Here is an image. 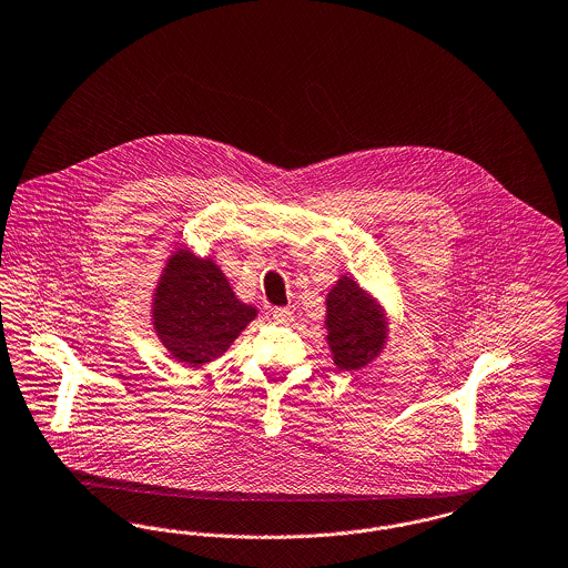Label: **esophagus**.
<instances>
[{
    "instance_id": "esophagus-1",
    "label": "esophagus",
    "mask_w": 568,
    "mask_h": 568,
    "mask_svg": "<svg viewBox=\"0 0 568 568\" xmlns=\"http://www.w3.org/2000/svg\"><path fill=\"white\" fill-rule=\"evenodd\" d=\"M272 320H274L276 324H290V322L294 320V313H292V308H287V306H278V308L272 311Z\"/></svg>"
}]
</instances>
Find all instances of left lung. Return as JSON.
Returning <instances> with one entry per match:
<instances>
[{
	"mask_svg": "<svg viewBox=\"0 0 568 568\" xmlns=\"http://www.w3.org/2000/svg\"><path fill=\"white\" fill-rule=\"evenodd\" d=\"M326 328L334 365L345 371L365 367L386 341V322L377 304L356 281L343 276L326 298Z\"/></svg>",
	"mask_w": 568,
	"mask_h": 568,
	"instance_id": "obj_1",
	"label": "left lung"
}]
</instances>
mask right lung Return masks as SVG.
<instances>
[{
    "instance_id": "right-lung-1",
    "label": "right lung",
    "mask_w": 568,
    "mask_h": 568,
    "mask_svg": "<svg viewBox=\"0 0 568 568\" xmlns=\"http://www.w3.org/2000/svg\"><path fill=\"white\" fill-rule=\"evenodd\" d=\"M154 296V331L171 356L191 367L223 356L257 315L235 298L216 264L189 251L171 255Z\"/></svg>"
}]
</instances>
